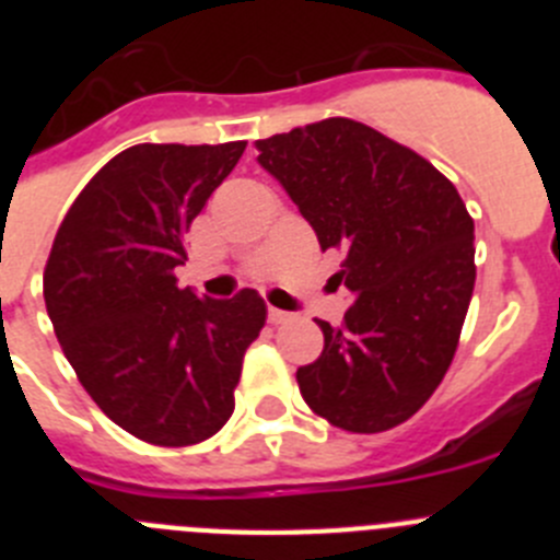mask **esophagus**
I'll return each instance as SVG.
<instances>
[{"instance_id":"1","label":"esophagus","mask_w":560,"mask_h":560,"mask_svg":"<svg viewBox=\"0 0 560 560\" xmlns=\"http://www.w3.org/2000/svg\"><path fill=\"white\" fill-rule=\"evenodd\" d=\"M291 319H294V314L275 308V305H269V323L271 325H283V323H291Z\"/></svg>"}]
</instances>
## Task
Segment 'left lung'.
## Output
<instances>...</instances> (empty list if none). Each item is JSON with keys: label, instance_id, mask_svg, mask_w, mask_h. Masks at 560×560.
Listing matches in <instances>:
<instances>
[{"label": "left lung", "instance_id": "obj_1", "mask_svg": "<svg viewBox=\"0 0 560 560\" xmlns=\"http://www.w3.org/2000/svg\"><path fill=\"white\" fill-rule=\"evenodd\" d=\"M319 246L341 249L353 303L339 328L316 319L323 355L296 370L330 427L375 434L412 418L446 375L474 294V219L457 187L412 148L328 117L257 140Z\"/></svg>", "mask_w": 560, "mask_h": 560}]
</instances>
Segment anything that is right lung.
Instances as JSON below:
<instances>
[{
  "instance_id": "obj_1",
  "label": "right lung",
  "mask_w": 560,
  "mask_h": 560,
  "mask_svg": "<svg viewBox=\"0 0 560 560\" xmlns=\"http://www.w3.org/2000/svg\"><path fill=\"white\" fill-rule=\"evenodd\" d=\"M244 148H126L78 192L49 249L44 303L63 355L97 407L153 446H196L224 427L266 325L257 291L207 300L173 275Z\"/></svg>"
}]
</instances>
